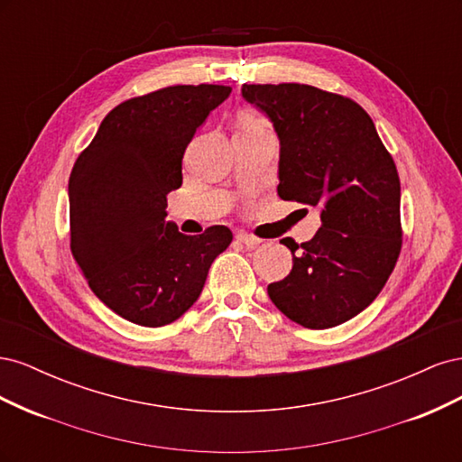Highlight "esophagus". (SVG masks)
Masks as SVG:
<instances>
[{"mask_svg": "<svg viewBox=\"0 0 462 462\" xmlns=\"http://www.w3.org/2000/svg\"><path fill=\"white\" fill-rule=\"evenodd\" d=\"M236 241L243 243V245L248 246V248H254V246H258V245L262 243V241L258 239V236L248 235V233H239V235H236Z\"/></svg>", "mask_w": 462, "mask_h": 462, "instance_id": "1", "label": "esophagus"}]
</instances>
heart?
I'll return each instance as SVG.
<instances>
[{
    "mask_svg": "<svg viewBox=\"0 0 462 462\" xmlns=\"http://www.w3.org/2000/svg\"><path fill=\"white\" fill-rule=\"evenodd\" d=\"M236 127H239V133L260 131L263 129V121L253 111H241L239 117H236Z\"/></svg>",
    "mask_w": 462,
    "mask_h": 462,
    "instance_id": "heart-1",
    "label": "heart"
}]
</instances>
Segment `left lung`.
I'll use <instances>...</instances> for the list:
<instances>
[{
    "instance_id": "obj_1",
    "label": "left lung",
    "mask_w": 462,
    "mask_h": 462,
    "mask_svg": "<svg viewBox=\"0 0 462 462\" xmlns=\"http://www.w3.org/2000/svg\"><path fill=\"white\" fill-rule=\"evenodd\" d=\"M243 96L268 114L282 141L279 199L321 209L314 239L282 241L292 270L268 295L302 328L339 326L380 295L401 254L395 162L351 97L297 82L243 85Z\"/></svg>"
}]
</instances>
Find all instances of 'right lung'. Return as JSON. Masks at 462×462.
I'll use <instances>...</instances> for the list:
<instances>
[{
  "mask_svg": "<svg viewBox=\"0 0 462 462\" xmlns=\"http://www.w3.org/2000/svg\"><path fill=\"white\" fill-rule=\"evenodd\" d=\"M229 94L223 85H177L125 100L73 165V258L94 295L133 324L162 328L183 316L233 241L223 226L189 236L165 221L189 143Z\"/></svg>",
  "mask_w": 462,
  "mask_h": 462,
  "instance_id": "1",
  "label": "right lung"
}]
</instances>
